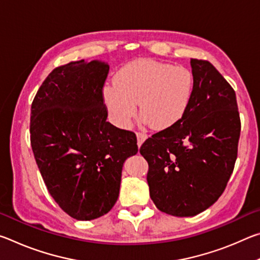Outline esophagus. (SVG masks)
<instances>
[{"instance_id": "34e87169", "label": "esophagus", "mask_w": 260, "mask_h": 260, "mask_svg": "<svg viewBox=\"0 0 260 260\" xmlns=\"http://www.w3.org/2000/svg\"><path fill=\"white\" fill-rule=\"evenodd\" d=\"M136 138H138V146L140 147L144 142V140L147 139V134L143 133V132H136Z\"/></svg>"}]
</instances>
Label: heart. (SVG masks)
<instances>
[{
	"label": "heart",
	"mask_w": 260,
	"mask_h": 260,
	"mask_svg": "<svg viewBox=\"0 0 260 260\" xmlns=\"http://www.w3.org/2000/svg\"><path fill=\"white\" fill-rule=\"evenodd\" d=\"M195 79L190 70L152 59H139L125 65L105 86L104 102L112 121L126 128L139 102L143 121L164 129L181 119L190 107Z\"/></svg>",
	"instance_id": "1"
}]
</instances>
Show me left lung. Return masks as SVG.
I'll use <instances>...</instances> for the list:
<instances>
[{"label":"left lung","instance_id":"left-lung-1","mask_svg":"<svg viewBox=\"0 0 260 260\" xmlns=\"http://www.w3.org/2000/svg\"><path fill=\"white\" fill-rule=\"evenodd\" d=\"M190 64L195 91L188 111L140 148L151 200L175 217H192L218 201L234 170L241 133L233 87L210 61Z\"/></svg>","mask_w":260,"mask_h":260}]
</instances>
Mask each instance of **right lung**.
I'll list each match as a JSON object with an SVG mask.
<instances>
[{"mask_svg":"<svg viewBox=\"0 0 260 260\" xmlns=\"http://www.w3.org/2000/svg\"><path fill=\"white\" fill-rule=\"evenodd\" d=\"M109 65L71 61L52 70L30 109V146L48 191L77 220L107 214L119 196L134 132L107 121L103 87Z\"/></svg>","mask_w":260,"mask_h":260,"instance_id":"add662e5","label":"right lung"}]
</instances>
